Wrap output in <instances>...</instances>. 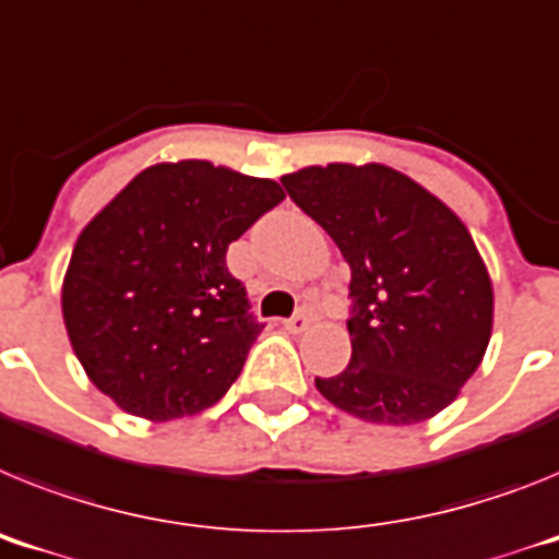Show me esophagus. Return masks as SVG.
Returning <instances> with one entry per match:
<instances>
[{"mask_svg": "<svg viewBox=\"0 0 559 559\" xmlns=\"http://www.w3.org/2000/svg\"><path fill=\"white\" fill-rule=\"evenodd\" d=\"M313 325V313L311 311H299L290 319H285V331L290 333H302Z\"/></svg>", "mask_w": 559, "mask_h": 559, "instance_id": "34e87169", "label": "esophagus"}]
</instances>
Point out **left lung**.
Listing matches in <instances>:
<instances>
[{
    "label": "left lung",
    "instance_id": "1",
    "mask_svg": "<svg viewBox=\"0 0 559 559\" xmlns=\"http://www.w3.org/2000/svg\"><path fill=\"white\" fill-rule=\"evenodd\" d=\"M283 186L350 265V365L319 393L361 421L438 416L492 336V280L461 217L384 164L305 166Z\"/></svg>",
    "mask_w": 559,
    "mask_h": 559
}]
</instances>
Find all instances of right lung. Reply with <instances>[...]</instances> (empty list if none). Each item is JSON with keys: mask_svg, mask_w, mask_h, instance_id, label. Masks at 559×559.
<instances>
[{"mask_svg": "<svg viewBox=\"0 0 559 559\" xmlns=\"http://www.w3.org/2000/svg\"><path fill=\"white\" fill-rule=\"evenodd\" d=\"M283 198L276 180L178 160L143 169L95 214L61 285L95 388L146 421L221 402L262 331L226 269L228 242Z\"/></svg>", "mask_w": 559, "mask_h": 559, "instance_id": "right-lung-1", "label": "right lung"}]
</instances>
